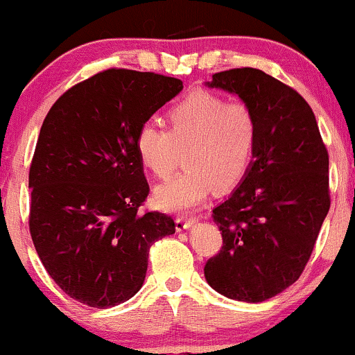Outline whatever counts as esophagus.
Masks as SVG:
<instances>
[{
	"label": "esophagus",
	"mask_w": 355,
	"mask_h": 355,
	"mask_svg": "<svg viewBox=\"0 0 355 355\" xmlns=\"http://www.w3.org/2000/svg\"><path fill=\"white\" fill-rule=\"evenodd\" d=\"M197 222V218H193V217H178L177 218V232H182V230H189L191 225H193V223Z\"/></svg>",
	"instance_id": "1"
}]
</instances>
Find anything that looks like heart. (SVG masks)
<instances>
[{"instance_id":"obj_1","label":"heart","mask_w":355,"mask_h":355,"mask_svg":"<svg viewBox=\"0 0 355 355\" xmlns=\"http://www.w3.org/2000/svg\"><path fill=\"white\" fill-rule=\"evenodd\" d=\"M168 130L155 123L138 128V160L155 177L166 178L183 152L185 170L155 189V203L185 211L202 203L218 185L230 189L245 178L259 145V120L240 101L195 92L168 110Z\"/></svg>"}]
</instances>
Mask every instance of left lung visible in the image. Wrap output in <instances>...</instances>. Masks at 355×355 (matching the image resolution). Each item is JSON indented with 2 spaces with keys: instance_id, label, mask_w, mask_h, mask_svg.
Wrapping results in <instances>:
<instances>
[{
  "instance_id": "left-lung-1",
  "label": "left lung",
  "mask_w": 355,
  "mask_h": 355,
  "mask_svg": "<svg viewBox=\"0 0 355 355\" xmlns=\"http://www.w3.org/2000/svg\"><path fill=\"white\" fill-rule=\"evenodd\" d=\"M207 87L254 110L259 145L245 178L214 209L223 245L203 272L218 294L263 302L291 287L311 259L331 207L329 153L307 101L274 76L235 68Z\"/></svg>"
}]
</instances>
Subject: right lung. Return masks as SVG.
<instances>
[{
	"label": "right lung",
	"mask_w": 355,
	"mask_h": 355,
	"mask_svg": "<svg viewBox=\"0 0 355 355\" xmlns=\"http://www.w3.org/2000/svg\"><path fill=\"white\" fill-rule=\"evenodd\" d=\"M182 88L172 76L112 68L71 87L44 118L30 166V232L48 274L81 304L132 299L150 247L175 234L168 215L138 214L150 187L135 137Z\"/></svg>",
	"instance_id": "right-lung-1"
}]
</instances>
